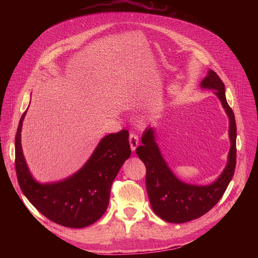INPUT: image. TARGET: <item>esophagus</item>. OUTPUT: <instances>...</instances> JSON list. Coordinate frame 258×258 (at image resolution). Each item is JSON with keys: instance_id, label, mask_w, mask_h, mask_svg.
Segmentation results:
<instances>
[{"instance_id": "34e87169", "label": "esophagus", "mask_w": 258, "mask_h": 258, "mask_svg": "<svg viewBox=\"0 0 258 258\" xmlns=\"http://www.w3.org/2000/svg\"><path fill=\"white\" fill-rule=\"evenodd\" d=\"M130 145L133 151H135L137 149V147L139 146V137L136 133L130 134Z\"/></svg>"}]
</instances>
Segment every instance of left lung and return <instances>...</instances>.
I'll list each match as a JSON object with an SVG mask.
<instances>
[{
	"label": "left lung",
	"instance_id": "obj_1",
	"mask_svg": "<svg viewBox=\"0 0 258 258\" xmlns=\"http://www.w3.org/2000/svg\"><path fill=\"white\" fill-rule=\"evenodd\" d=\"M201 88L214 90L229 116L231 149L228 163L222 174L210 185L195 186L179 180L169 169L155 142L152 127L146 128L136 152L146 166V188L153 211L165 222L182 224L208 212L223 197L236 167L237 126L235 115L229 106L225 84L213 70H209Z\"/></svg>",
	"mask_w": 258,
	"mask_h": 258
}]
</instances>
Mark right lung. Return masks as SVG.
I'll list each match as a JSON object with an SVG mask.
<instances>
[{
	"label": "right lung",
	"mask_w": 258,
	"mask_h": 258,
	"mask_svg": "<svg viewBox=\"0 0 258 258\" xmlns=\"http://www.w3.org/2000/svg\"><path fill=\"white\" fill-rule=\"evenodd\" d=\"M22 114L15 137V168L21 191L43 215L60 226L88 227L105 213L112 182L131 156L128 132L104 137L87 163L73 175L53 183H40L31 176L21 148Z\"/></svg>",
	"instance_id": "right-lung-1"
}]
</instances>
